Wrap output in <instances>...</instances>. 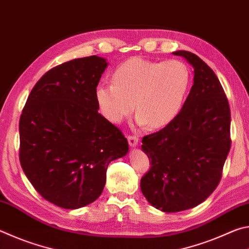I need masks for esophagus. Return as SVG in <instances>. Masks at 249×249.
Here are the masks:
<instances>
[{"label":"esophagus","mask_w":249,"mask_h":249,"mask_svg":"<svg viewBox=\"0 0 249 249\" xmlns=\"http://www.w3.org/2000/svg\"><path fill=\"white\" fill-rule=\"evenodd\" d=\"M127 141H128V144L132 147L137 146V144H138V137L134 136V135H129V136L127 137Z\"/></svg>","instance_id":"obj_1"}]
</instances>
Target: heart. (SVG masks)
Instances as JSON below:
<instances>
[{"instance_id": "1", "label": "heart", "mask_w": 249, "mask_h": 249, "mask_svg": "<svg viewBox=\"0 0 249 249\" xmlns=\"http://www.w3.org/2000/svg\"><path fill=\"white\" fill-rule=\"evenodd\" d=\"M112 83L99 84L95 100L108 122L120 124L136 109L138 125L163 127L183 107L191 86V70L177 59L153 61L134 57L115 69Z\"/></svg>"}]
</instances>
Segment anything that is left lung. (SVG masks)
Instances as JSON below:
<instances>
[{
  "instance_id": "obj_1",
  "label": "left lung",
  "mask_w": 249,
  "mask_h": 249,
  "mask_svg": "<svg viewBox=\"0 0 249 249\" xmlns=\"http://www.w3.org/2000/svg\"><path fill=\"white\" fill-rule=\"evenodd\" d=\"M172 53L193 67V86L176 119L142 138L150 169L141 180L147 201L169 213L208 199L220 182L231 148V111L220 80L196 54Z\"/></svg>"
}]
</instances>
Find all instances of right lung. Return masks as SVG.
Listing matches in <instances>:
<instances>
[{"mask_svg":"<svg viewBox=\"0 0 249 249\" xmlns=\"http://www.w3.org/2000/svg\"><path fill=\"white\" fill-rule=\"evenodd\" d=\"M107 65L90 56L50 69L20 115V165L36 191L60 208L94 202L108 163L128 153L124 135L98 111L95 89Z\"/></svg>","mask_w":249,"mask_h":249,"instance_id":"right-lung-1","label":"right lung"}]
</instances>
